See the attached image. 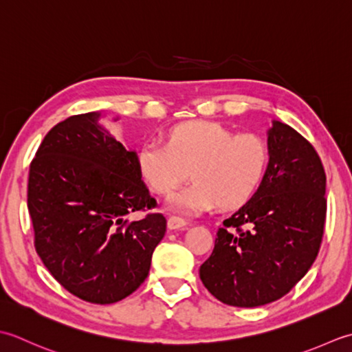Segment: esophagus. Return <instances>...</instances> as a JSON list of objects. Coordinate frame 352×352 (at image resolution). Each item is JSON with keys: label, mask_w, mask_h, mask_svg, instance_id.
<instances>
[{"label": "esophagus", "mask_w": 352, "mask_h": 352, "mask_svg": "<svg viewBox=\"0 0 352 352\" xmlns=\"http://www.w3.org/2000/svg\"><path fill=\"white\" fill-rule=\"evenodd\" d=\"M167 226H168L170 231H175V229H182V228H185V226H186V221H185L184 219H181V217L171 216V217H168V220H167Z\"/></svg>", "instance_id": "34e87169"}]
</instances>
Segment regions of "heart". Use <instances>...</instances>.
Returning a JSON list of instances; mask_svg holds the SVG:
<instances>
[{
	"instance_id": "obj_1",
	"label": "heart",
	"mask_w": 352,
	"mask_h": 352,
	"mask_svg": "<svg viewBox=\"0 0 352 352\" xmlns=\"http://www.w3.org/2000/svg\"><path fill=\"white\" fill-rule=\"evenodd\" d=\"M269 147L256 135H235L219 123L175 127L167 142L150 140L138 152L141 176L160 195H170L185 177H192L167 200L171 211L195 216L216 205L234 208L255 195L267 173Z\"/></svg>"
}]
</instances>
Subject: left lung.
I'll return each mask as SVG.
<instances>
[{
  "label": "left lung",
  "mask_w": 352,
  "mask_h": 352,
  "mask_svg": "<svg viewBox=\"0 0 352 352\" xmlns=\"http://www.w3.org/2000/svg\"><path fill=\"white\" fill-rule=\"evenodd\" d=\"M269 168L255 195L219 228L200 266L204 285L223 304L260 307L283 298L311 267L327 216V176L314 147L274 120Z\"/></svg>",
  "instance_id": "left-lung-1"
}]
</instances>
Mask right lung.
I'll list each match as a JSON object with an SVG mask.
<instances>
[{
    "instance_id": "right-lung-1",
    "label": "right lung",
    "mask_w": 352,
    "mask_h": 352,
    "mask_svg": "<svg viewBox=\"0 0 352 352\" xmlns=\"http://www.w3.org/2000/svg\"><path fill=\"white\" fill-rule=\"evenodd\" d=\"M102 117H69L45 135L30 164L27 206L36 252L56 281L86 302L112 304L144 283L167 220H126L156 200L141 179L138 155L102 126Z\"/></svg>"
}]
</instances>
